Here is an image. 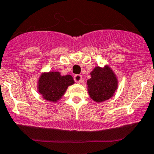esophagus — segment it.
Masks as SVG:
<instances>
[{"instance_id":"esophagus-1","label":"esophagus","mask_w":154,"mask_h":154,"mask_svg":"<svg viewBox=\"0 0 154 154\" xmlns=\"http://www.w3.org/2000/svg\"><path fill=\"white\" fill-rule=\"evenodd\" d=\"M73 80L76 83H81L82 81V77L80 74H76V75L73 76Z\"/></svg>"}]
</instances>
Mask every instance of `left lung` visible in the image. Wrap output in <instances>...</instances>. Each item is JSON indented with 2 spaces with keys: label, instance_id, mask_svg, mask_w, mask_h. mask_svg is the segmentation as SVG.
Segmentation results:
<instances>
[{
  "label": "left lung",
  "instance_id": "left-lung-1",
  "mask_svg": "<svg viewBox=\"0 0 154 154\" xmlns=\"http://www.w3.org/2000/svg\"><path fill=\"white\" fill-rule=\"evenodd\" d=\"M91 76V78L87 81L91 98L96 102L111 98L118 87L117 79L112 69L108 66H97L92 70Z\"/></svg>",
  "mask_w": 154,
  "mask_h": 154
}]
</instances>
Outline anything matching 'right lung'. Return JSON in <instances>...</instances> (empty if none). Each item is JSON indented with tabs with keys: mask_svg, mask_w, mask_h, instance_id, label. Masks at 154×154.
Listing matches in <instances>:
<instances>
[{
	"mask_svg": "<svg viewBox=\"0 0 154 154\" xmlns=\"http://www.w3.org/2000/svg\"><path fill=\"white\" fill-rule=\"evenodd\" d=\"M74 83L70 75L61 76L59 72L43 73L38 81V91L45 100L57 101L63 95L68 86Z\"/></svg>",
	"mask_w": 154,
	"mask_h": 154,
	"instance_id": "obj_1",
	"label": "right lung"
}]
</instances>
